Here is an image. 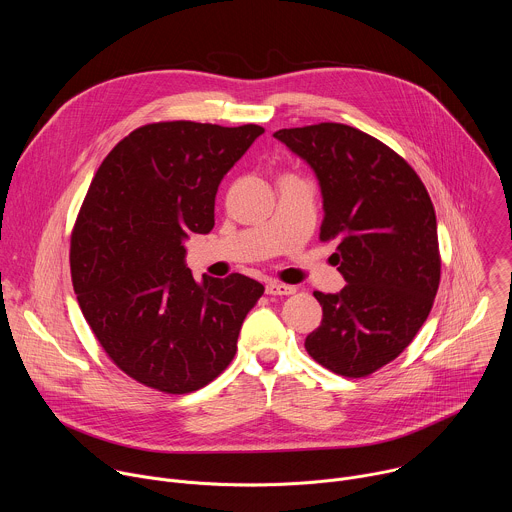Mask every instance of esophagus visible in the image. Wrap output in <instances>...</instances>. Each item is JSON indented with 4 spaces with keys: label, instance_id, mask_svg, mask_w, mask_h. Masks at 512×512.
Wrapping results in <instances>:
<instances>
[{
    "label": "esophagus",
    "instance_id": "34e87169",
    "mask_svg": "<svg viewBox=\"0 0 512 512\" xmlns=\"http://www.w3.org/2000/svg\"><path fill=\"white\" fill-rule=\"evenodd\" d=\"M265 291H267V296H291V294H296V287L279 283V281H267Z\"/></svg>",
    "mask_w": 512,
    "mask_h": 512
}]
</instances>
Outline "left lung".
I'll return each instance as SVG.
<instances>
[{
    "instance_id": "8db88e82",
    "label": "left lung",
    "mask_w": 512,
    "mask_h": 512,
    "mask_svg": "<svg viewBox=\"0 0 512 512\" xmlns=\"http://www.w3.org/2000/svg\"><path fill=\"white\" fill-rule=\"evenodd\" d=\"M275 139L316 174L322 241H336L338 294L314 291L322 324L306 350L328 371L360 379L397 358L429 316L440 287L431 198L415 170L360 129L318 123L279 129Z\"/></svg>"
}]
</instances>
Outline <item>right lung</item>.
<instances>
[{"instance_id": "1", "label": "right lung", "mask_w": 512, "mask_h": 512, "mask_svg": "<svg viewBox=\"0 0 512 512\" xmlns=\"http://www.w3.org/2000/svg\"><path fill=\"white\" fill-rule=\"evenodd\" d=\"M265 129L162 121L123 137L97 170L70 237L72 287L103 350L137 383L198 391L237 352L265 287L192 277L184 241L214 227L225 174Z\"/></svg>"}]
</instances>
